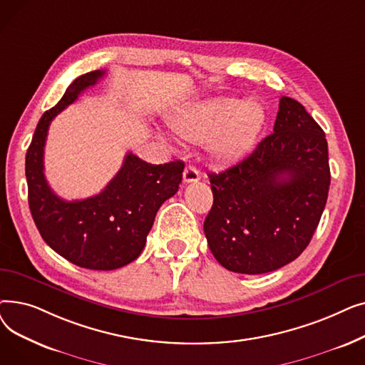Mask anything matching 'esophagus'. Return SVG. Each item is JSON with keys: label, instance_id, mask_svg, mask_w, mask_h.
<instances>
[{"label": "esophagus", "instance_id": "esophagus-1", "mask_svg": "<svg viewBox=\"0 0 365 365\" xmlns=\"http://www.w3.org/2000/svg\"><path fill=\"white\" fill-rule=\"evenodd\" d=\"M201 178V173L195 165H187L183 171V180L186 183H192V182H198Z\"/></svg>", "mask_w": 365, "mask_h": 365}]
</instances>
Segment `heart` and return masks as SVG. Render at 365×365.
<instances>
[{
  "instance_id": "heart-1",
  "label": "heart",
  "mask_w": 365,
  "mask_h": 365,
  "mask_svg": "<svg viewBox=\"0 0 365 365\" xmlns=\"http://www.w3.org/2000/svg\"><path fill=\"white\" fill-rule=\"evenodd\" d=\"M264 124L257 102L215 99L189 108L170 120L171 131L185 142L207 143L220 163H235L250 150Z\"/></svg>"
}]
</instances>
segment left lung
<instances>
[{"instance_id": "8db88e82", "label": "left lung", "mask_w": 365, "mask_h": 365, "mask_svg": "<svg viewBox=\"0 0 365 365\" xmlns=\"http://www.w3.org/2000/svg\"><path fill=\"white\" fill-rule=\"evenodd\" d=\"M208 178L215 200L204 232L216 260L237 274L272 272L303 253L319 223L330 187L325 134L282 96L274 133Z\"/></svg>"}]
</instances>
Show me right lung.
Instances as JSON below:
<instances>
[{"mask_svg": "<svg viewBox=\"0 0 365 365\" xmlns=\"http://www.w3.org/2000/svg\"><path fill=\"white\" fill-rule=\"evenodd\" d=\"M103 75L93 71L78 76L59 103L43 113L25 163L31 215L43 240L71 263L93 271L118 269L140 256L158 208L179 190L185 168L183 161L153 165L128 152L101 194L65 201L53 192L44 176L50 123Z\"/></svg>", "mask_w": 365, "mask_h": 365, "instance_id": "obj_1", "label": "right lung"}]
</instances>
